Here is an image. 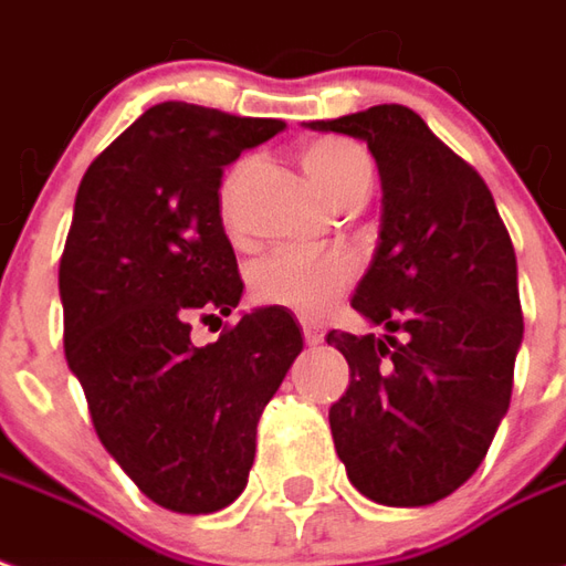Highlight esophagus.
<instances>
[{
  "label": "esophagus",
  "instance_id": "obj_1",
  "mask_svg": "<svg viewBox=\"0 0 566 566\" xmlns=\"http://www.w3.org/2000/svg\"><path fill=\"white\" fill-rule=\"evenodd\" d=\"M303 337H306V343H310V346H315V343H322V337H324L322 324L303 322Z\"/></svg>",
  "mask_w": 566,
  "mask_h": 566
}]
</instances>
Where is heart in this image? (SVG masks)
Segmentation results:
<instances>
[{"mask_svg": "<svg viewBox=\"0 0 566 566\" xmlns=\"http://www.w3.org/2000/svg\"><path fill=\"white\" fill-rule=\"evenodd\" d=\"M303 171L312 187L331 205H343L352 196L370 189V159L358 144L346 137H318L300 153ZM254 168V156L235 161L217 189V208L227 232H239V205L248 174ZM355 279V266L343 254H300V251H275L260 256L248 270V291L260 306H282L300 315H318L337 300Z\"/></svg>", "mask_w": 566, "mask_h": 566, "instance_id": "heart-1", "label": "heart"}]
</instances>
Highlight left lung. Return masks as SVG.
<instances>
[{"label":"left lung","instance_id":"8db88e82","mask_svg":"<svg viewBox=\"0 0 566 566\" xmlns=\"http://www.w3.org/2000/svg\"><path fill=\"white\" fill-rule=\"evenodd\" d=\"M310 128L365 140L382 187L377 254L352 310L386 334H327L349 361L334 448L367 500L438 503L475 475L512 401L515 248L481 174L413 109L379 104Z\"/></svg>","mask_w":566,"mask_h":566}]
</instances>
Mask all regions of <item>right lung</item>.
<instances>
[{"instance_id":"obj_1","label":"right lung","mask_w":566,"mask_h":566,"mask_svg":"<svg viewBox=\"0 0 566 566\" xmlns=\"http://www.w3.org/2000/svg\"><path fill=\"white\" fill-rule=\"evenodd\" d=\"M282 118L156 104L82 177L61 256L63 349L109 457L161 509H227L254 465L256 422L303 352L282 306L196 346L192 318L229 315L242 275L217 208L223 168Z\"/></svg>"}]
</instances>
